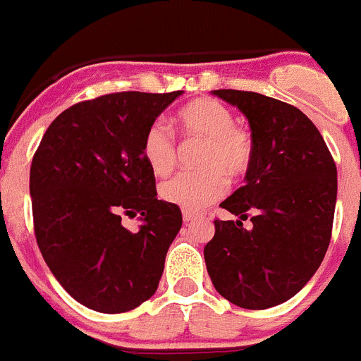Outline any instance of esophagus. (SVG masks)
Segmentation results:
<instances>
[{
	"mask_svg": "<svg viewBox=\"0 0 361 361\" xmlns=\"http://www.w3.org/2000/svg\"><path fill=\"white\" fill-rule=\"evenodd\" d=\"M183 219L186 224H190V222H193V220H197V215L193 212H188V209H184L183 212Z\"/></svg>",
	"mask_w": 361,
	"mask_h": 361,
	"instance_id": "esophagus-1",
	"label": "esophagus"
}]
</instances>
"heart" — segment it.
<instances>
[{"label":"heart","mask_w":361,"mask_h":361,"mask_svg":"<svg viewBox=\"0 0 361 361\" xmlns=\"http://www.w3.org/2000/svg\"><path fill=\"white\" fill-rule=\"evenodd\" d=\"M178 124L186 135L206 141L200 155V171H183L161 186L166 202L200 212L226 193L229 178H238L250 170L253 161V141L245 130L235 124L231 110L216 99H199L178 111ZM142 155L153 173L166 175L177 162V142L162 121L146 130Z\"/></svg>","instance_id":"obj_1"}]
</instances>
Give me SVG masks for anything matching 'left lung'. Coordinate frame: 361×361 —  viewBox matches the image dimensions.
I'll return each instance as SVG.
<instances>
[{
    "instance_id": "8db88e82",
    "label": "left lung",
    "mask_w": 361,
    "mask_h": 361,
    "mask_svg": "<svg viewBox=\"0 0 361 361\" xmlns=\"http://www.w3.org/2000/svg\"><path fill=\"white\" fill-rule=\"evenodd\" d=\"M250 123L253 161L245 184L220 204L238 220H215L204 247L219 295L244 309L293 298L329 247L336 164L324 137L296 106L257 92L213 90ZM254 226L245 230L242 219Z\"/></svg>"
}]
</instances>
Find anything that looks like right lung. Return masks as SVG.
Masks as SVG:
<instances>
[{
  "mask_svg": "<svg viewBox=\"0 0 361 361\" xmlns=\"http://www.w3.org/2000/svg\"><path fill=\"white\" fill-rule=\"evenodd\" d=\"M183 92H119L73 104L44 132L30 166L34 233L44 262L85 307L117 314L152 298L178 206L157 199L146 130ZM124 216H139L130 232Z\"/></svg>",
  "mask_w": 361,
  "mask_h": 361,
  "instance_id": "right-lung-1",
  "label": "right lung"
}]
</instances>
